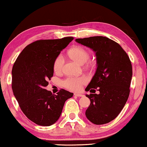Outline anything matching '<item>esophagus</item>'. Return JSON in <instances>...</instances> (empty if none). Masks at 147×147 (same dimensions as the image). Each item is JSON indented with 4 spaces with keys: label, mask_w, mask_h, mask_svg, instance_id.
<instances>
[{
    "label": "esophagus",
    "mask_w": 147,
    "mask_h": 147,
    "mask_svg": "<svg viewBox=\"0 0 147 147\" xmlns=\"http://www.w3.org/2000/svg\"><path fill=\"white\" fill-rule=\"evenodd\" d=\"M74 95H75V96H77V97H82V96H83V94H79V93H75V94H74Z\"/></svg>",
    "instance_id": "obj_1"
}]
</instances>
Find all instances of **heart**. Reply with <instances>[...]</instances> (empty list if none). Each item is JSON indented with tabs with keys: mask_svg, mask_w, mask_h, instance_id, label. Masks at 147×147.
Listing matches in <instances>:
<instances>
[{
	"mask_svg": "<svg viewBox=\"0 0 147 147\" xmlns=\"http://www.w3.org/2000/svg\"><path fill=\"white\" fill-rule=\"evenodd\" d=\"M68 54L70 58L81 64H85L90 57V51L81 46L72 47L68 51ZM64 64V57L61 55H58L53 62V70L55 73H60L62 71ZM86 82L87 79L84 77H69L63 81V85L69 90L79 91Z\"/></svg>",
	"mask_w": 147,
	"mask_h": 147,
	"instance_id": "1",
	"label": "heart"
}]
</instances>
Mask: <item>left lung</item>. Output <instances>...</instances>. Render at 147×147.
Here are the masks:
<instances>
[{
  "label": "left lung",
  "mask_w": 147,
  "mask_h": 147,
  "mask_svg": "<svg viewBox=\"0 0 147 147\" xmlns=\"http://www.w3.org/2000/svg\"><path fill=\"white\" fill-rule=\"evenodd\" d=\"M76 41L94 50L97 60L95 75L85 89L92 93L86 94L91 103L85 115L96 125L108 123L118 116L129 97L132 77L131 61L120 45L107 37L77 38ZM96 89L98 94H95Z\"/></svg>",
  "instance_id": "left-lung-1"
}]
</instances>
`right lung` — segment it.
Here are the masks:
<instances>
[{
  "mask_svg": "<svg viewBox=\"0 0 147 147\" xmlns=\"http://www.w3.org/2000/svg\"><path fill=\"white\" fill-rule=\"evenodd\" d=\"M74 39L38 40L27 45L12 69L13 92L24 114L37 125L49 126L57 121L66 100L73 94L61 90L56 95L45 89L53 75V62Z\"/></svg>",
  "mask_w": 147,
  "mask_h": 147,
  "instance_id": "right-lung-1",
  "label": "right lung"
}]
</instances>
